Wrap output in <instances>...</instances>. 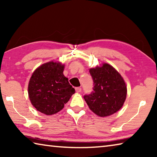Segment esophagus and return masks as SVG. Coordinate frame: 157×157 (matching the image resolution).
<instances>
[{"instance_id": "obj_1", "label": "esophagus", "mask_w": 157, "mask_h": 157, "mask_svg": "<svg viewBox=\"0 0 157 157\" xmlns=\"http://www.w3.org/2000/svg\"><path fill=\"white\" fill-rule=\"evenodd\" d=\"M75 91L77 93H80L82 91V88L81 87H77L75 89Z\"/></svg>"}]
</instances>
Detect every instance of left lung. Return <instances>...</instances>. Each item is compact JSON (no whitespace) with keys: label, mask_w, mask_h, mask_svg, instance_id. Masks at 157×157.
Masks as SVG:
<instances>
[{"label":"left lung","mask_w":157,"mask_h":157,"mask_svg":"<svg viewBox=\"0 0 157 157\" xmlns=\"http://www.w3.org/2000/svg\"><path fill=\"white\" fill-rule=\"evenodd\" d=\"M93 91L84 98L89 107L98 116L112 115L123 107L127 96L125 82L118 71L108 63L91 68Z\"/></svg>","instance_id":"obj_1"}]
</instances>
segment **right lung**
Wrapping results in <instances>:
<instances>
[{"mask_svg":"<svg viewBox=\"0 0 157 157\" xmlns=\"http://www.w3.org/2000/svg\"><path fill=\"white\" fill-rule=\"evenodd\" d=\"M64 65L50 62L37 68L28 84V95L32 105L46 115H52L62 110L75 89L63 75Z\"/></svg>","mask_w":157,"mask_h":157,"instance_id":"add662e5","label":"right lung"}]
</instances>
